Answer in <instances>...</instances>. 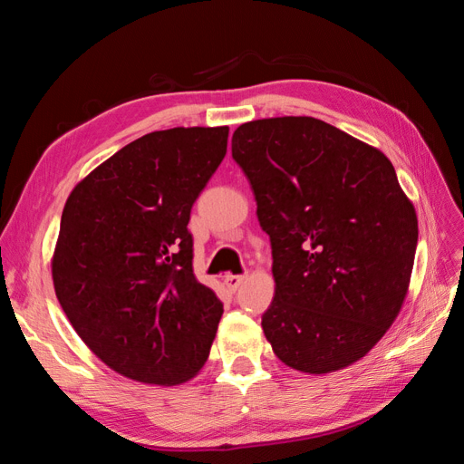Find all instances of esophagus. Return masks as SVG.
Masks as SVG:
<instances>
[{
  "label": "esophagus",
  "mask_w": 464,
  "mask_h": 464,
  "mask_svg": "<svg viewBox=\"0 0 464 464\" xmlns=\"http://www.w3.org/2000/svg\"><path fill=\"white\" fill-rule=\"evenodd\" d=\"M244 280H246V276H240V275H227L224 276V285H227V288L230 292H236L244 285Z\"/></svg>",
  "instance_id": "esophagus-1"
}]
</instances>
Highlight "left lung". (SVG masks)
I'll return each instance as SVG.
<instances>
[{
    "label": "left lung",
    "mask_w": 464,
    "mask_h": 464,
    "mask_svg": "<svg viewBox=\"0 0 464 464\" xmlns=\"http://www.w3.org/2000/svg\"><path fill=\"white\" fill-rule=\"evenodd\" d=\"M232 157L273 247L261 327L302 373L353 366L382 341L411 286L418 218L385 154L310 116L242 123Z\"/></svg>",
    "instance_id": "1"
}]
</instances>
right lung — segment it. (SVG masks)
Segmentation results:
<instances>
[{"label": "right lung", "mask_w": 464, "mask_h": 464, "mask_svg": "<svg viewBox=\"0 0 464 464\" xmlns=\"http://www.w3.org/2000/svg\"><path fill=\"white\" fill-rule=\"evenodd\" d=\"M227 145L228 125L147 133L65 201L55 296L91 353L133 382L181 385L208 358L224 310L193 275L188 222Z\"/></svg>", "instance_id": "obj_1"}]
</instances>
